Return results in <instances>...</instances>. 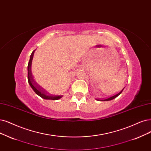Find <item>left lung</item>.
<instances>
[{
	"label": "left lung",
	"instance_id": "1",
	"mask_svg": "<svg viewBox=\"0 0 151 151\" xmlns=\"http://www.w3.org/2000/svg\"><path fill=\"white\" fill-rule=\"evenodd\" d=\"M124 88L122 89V90H124ZM122 90H121L119 93H118V94H115V95H114V96H111V97H109V98H107V99H96V100H98V101H111V100H112V99H114V98H116V97H118L119 94H121V93H122Z\"/></svg>",
	"mask_w": 151,
	"mask_h": 151
}]
</instances>
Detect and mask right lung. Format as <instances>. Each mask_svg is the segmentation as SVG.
<instances>
[{
  "label": "right lung",
  "instance_id": "obj_1",
  "mask_svg": "<svg viewBox=\"0 0 151 151\" xmlns=\"http://www.w3.org/2000/svg\"><path fill=\"white\" fill-rule=\"evenodd\" d=\"M34 52L33 51L31 55H30V60L29 62V65H28V81H29V83L31 88L33 89V90L35 91V93L38 95L39 96H40L41 98L45 99H52V100H58L60 99V98H62L63 96H53V95H49L48 94H47L45 93V91L42 88H41L40 86H39L38 84H37V83H35L32 78V75L31 73V66H32V61L33 57V54H34Z\"/></svg>",
  "mask_w": 151,
  "mask_h": 151
}]
</instances>
